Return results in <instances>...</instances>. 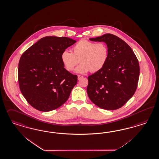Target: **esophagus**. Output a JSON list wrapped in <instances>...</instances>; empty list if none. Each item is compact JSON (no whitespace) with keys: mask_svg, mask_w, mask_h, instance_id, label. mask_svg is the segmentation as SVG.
<instances>
[{"mask_svg":"<svg viewBox=\"0 0 159 159\" xmlns=\"http://www.w3.org/2000/svg\"><path fill=\"white\" fill-rule=\"evenodd\" d=\"M82 77H83V76H82V75H78V80H81V79L82 78Z\"/></svg>","mask_w":159,"mask_h":159,"instance_id":"obj_1","label":"esophagus"}]
</instances>
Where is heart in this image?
<instances>
[{"label":"heart","mask_w":159,"mask_h":159,"mask_svg":"<svg viewBox=\"0 0 159 159\" xmlns=\"http://www.w3.org/2000/svg\"><path fill=\"white\" fill-rule=\"evenodd\" d=\"M72 52L65 50L61 54V61L66 70L72 71L80 62L75 72L85 74L90 71L101 70L108 58V48L105 43L81 39L72 48Z\"/></svg>","instance_id":"heart-1"}]
</instances>
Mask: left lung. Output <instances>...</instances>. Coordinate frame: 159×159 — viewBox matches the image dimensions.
Returning a JSON list of instances; mask_svg holds the SVG:
<instances>
[{
  "mask_svg": "<svg viewBox=\"0 0 159 159\" xmlns=\"http://www.w3.org/2000/svg\"><path fill=\"white\" fill-rule=\"evenodd\" d=\"M89 39L105 42L109 53L103 68L88 76V97L101 108L118 109L135 93L140 74L138 59L129 45L117 36L106 34Z\"/></svg>",
  "mask_w": 159,
  "mask_h": 159,
  "instance_id": "obj_1",
  "label": "left lung"
}]
</instances>
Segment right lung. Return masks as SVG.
<instances>
[{"instance_id":"right-lung-1","label":"right lung","mask_w":159,"mask_h":159,"mask_svg":"<svg viewBox=\"0 0 159 159\" xmlns=\"http://www.w3.org/2000/svg\"><path fill=\"white\" fill-rule=\"evenodd\" d=\"M76 42L67 37L45 36L22 55L18 68L20 89L36 110L50 111L68 99L77 76L64 68L61 54Z\"/></svg>"}]
</instances>
